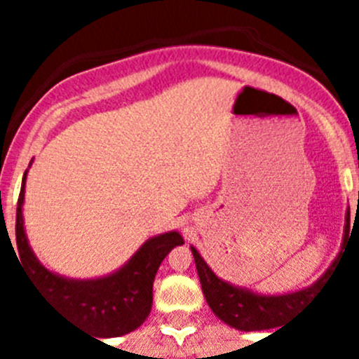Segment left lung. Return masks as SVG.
Masks as SVG:
<instances>
[{"label": "left lung", "instance_id": "1", "mask_svg": "<svg viewBox=\"0 0 359 359\" xmlns=\"http://www.w3.org/2000/svg\"><path fill=\"white\" fill-rule=\"evenodd\" d=\"M348 215L351 214H347L345 233L348 230ZM192 255H194L196 268H198L203 294L207 298L210 309L214 311L219 320H223L224 323L239 329V331H264V329L280 325V322H284L287 316L293 315L294 311L300 309L307 298L315 291H318L322 282L332 269H327V273L307 290L278 294V297H262V294H255L252 291L231 286L228 282L215 277L214 271L208 268L207 262L203 261L196 248H192Z\"/></svg>", "mask_w": 359, "mask_h": 359}]
</instances>
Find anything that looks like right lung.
<instances>
[{"mask_svg":"<svg viewBox=\"0 0 359 359\" xmlns=\"http://www.w3.org/2000/svg\"><path fill=\"white\" fill-rule=\"evenodd\" d=\"M25 180L27 172L15 210L18 250H14V253H19V261L37 290L43 291L44 297L52 300L53 306L61 309L75 325L98 338L122 336L140 327L151 313L152 282L158 268L174 246L185 243L182 236L177 231H169L163 236L152 237L131 257L128 264L109 277L95 280L62 278L44 268L28 246L21 212Z\"/></svg>","mask_w":359,"mask_h":359,"instance_id":"1","label":"right lung"}]
</instances>
